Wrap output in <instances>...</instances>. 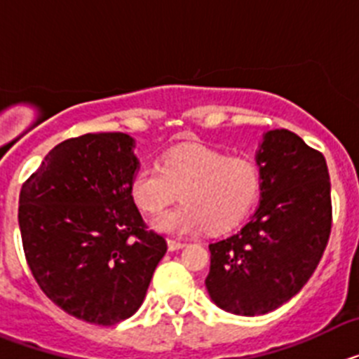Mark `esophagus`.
<instances>
[{
    "mask_svg": "<svg viewBox=\"0 0 359 359\" xmlns=\"http://www.w3.org/2000/svg\"><path fill=\"white\" fill-rule=\"evenodd\" d=\"M183 246H185V243H182V241L169 239V250H170V252H176V250H182Z\"/></svg>",
    "mask_w": 359,
    "mask_h": 359,
    "instance_id": "obj_1",
    "label": "esophagus"
}]
</instances>
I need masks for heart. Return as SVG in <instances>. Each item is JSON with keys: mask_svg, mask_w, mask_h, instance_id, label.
Wrapping results in <instances>:
<instances>
[{"mask_svg": "<svg viewBox=\"0 0 359 359\" xmlns=\"http://www.w3.org/2000/svg\"><path fill=\"white\" fill-rule=\"evenodd\" d=\"M261 165L250 156H226L205 145L169 149L160 165H145L129 183L142 212L158 215L182 196L183 205L165 212L154 228L172 236L214 233L239 224L261 196Z\"/></svg>", "mask_w": 359, "mask_h": 359, "instance_id": "1", "label": "heart"}]
</instances>
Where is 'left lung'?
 <instances>
[{
    "label": "left lung",
    "mask_w": 359,
    "mask_h": 359,
    "mask_svg": "<svg viewBox=\"0 0 359 359\" xmlns=\"http://www.w3.org/2000/svg\"><path fill=\"white\" fill-rule=\"evenodd\" d=\"M257 163L261 205L237 233L208 246V294L241 316L266 315L302 290L332 226L331 180L322 152L287 129H275L266 133Z\"/></svg>",
    "instance_id": "1"
}]
</instances>
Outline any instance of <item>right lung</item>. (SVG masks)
<instances>
[{
    "mask_svg": "<svg viewBox=\"0 0 359 359\" xmlns=\"http://www.w3.org/2000/svg\"><path fill=\"white\" fill-rule=\"evenodd\" d=\"M133 145L126 133L61 142L19 194L25 257L41 291L97 325L135 315L167 252L129 194L138 170Z\"/></svg>",
    "mask_w": 359,
    "mask_h": 359,
    "instance_id": "right-lung-1",
    "label": "right lung"
}]
</instances>
